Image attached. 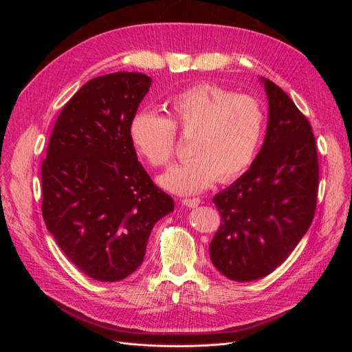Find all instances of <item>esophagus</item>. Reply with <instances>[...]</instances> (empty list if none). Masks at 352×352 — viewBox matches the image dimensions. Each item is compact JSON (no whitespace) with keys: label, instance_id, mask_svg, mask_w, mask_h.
I'll return each mask as SVG.
<instances>
[{"label":"esophagus","instance_id":"1","mask_svg":"<svg viewBox=\"0 0 352 352\" xmlns=\"http://www.w3.org/2000/svg\"><path fill=\"white\" fill-rule=\"evenodd\" d=\"M182 204L186 206V207L194 208V207H197V206L201 204V199H199V198H184V199H182Z\"/></svg>","mask_w":352,"mask_h":352}]
</instances>
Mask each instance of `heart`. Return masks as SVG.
Listing matches in <instances>:
<instances>
[{"mask_svg":"<svg viewBox=\"0 0 352 352\" xmlns=\"http://www.w3.org/2000/svg\"><path fill=\"white\" fill-rule=\"evenodd\" d=\"M267 117L261 102L211 83H197L173 95L167 119L151 111L133 116L129 140L151 167H166L176 154V133L189 141V162L160 177L170 192L192 195L242 176L257 158Z\"/></svg>","mask_w":352,"mask_h":352,"instance_id":"heart-1","label":"heart"}]
</instances>
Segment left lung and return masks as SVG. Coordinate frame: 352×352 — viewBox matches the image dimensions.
<instances>
[{"label":"left lung","mask_w":352,"mask_h":352,"mask_svg":"<svg viewBox=\"0 0 352 352\" xmlns=\"http://www.w3.org/2000/svg\"><path fill=\"white\" fill-rule=\"evenodd\" d=\"M269 124L257 158L212 202L220 226L210 258L230 280L264 278L289 257L314 219L318 192L316 138L307 117L269 79Z\"/></svg>","instance_id":"obj_1"}]
</instances>
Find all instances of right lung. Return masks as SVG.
<instances>
[{
  "mask_svg": "<svg viewBox=\"0 0 352 352\" xmlns=\"http://www.w3.org/2000/svg\"><path fill=\"white\" fill-rule=\"evenodd\" d=\"M138 72L104 74L65 104L42 162V217L89 278L117 282L145 257L155 223L175 202L138 162L129 124L150 91Z\"/></svg>",
  "mask_w": 352,
  "mask_h": 352,
  "instance_id": "1",
  "label": "right lung"
}]
</instances>
